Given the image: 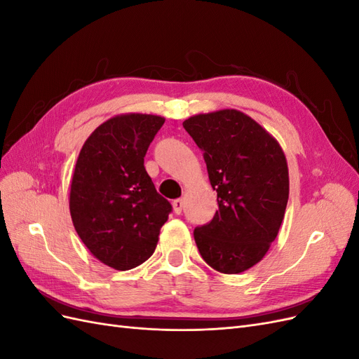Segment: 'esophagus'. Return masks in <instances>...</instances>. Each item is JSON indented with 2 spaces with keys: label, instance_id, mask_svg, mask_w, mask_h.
I'll use <instances>...</instances> for the list:
<instances>
[{
  "label": "esophagus",
  "instance_id": "34e87169",
  "mask_svg": "<svg viewBox=\"0 0 359 359\" xmlns=\"http://www.w3.org/2000/svg\"><path fill=\"white\" fill-rule=\"evenodd\" d=\"M172 206H173V211H175V214H181L184 202H182V199H175L172 202Z\"/></svg>",
  "mask_w": 359,
  "mask_h": 359
}]
</instances>
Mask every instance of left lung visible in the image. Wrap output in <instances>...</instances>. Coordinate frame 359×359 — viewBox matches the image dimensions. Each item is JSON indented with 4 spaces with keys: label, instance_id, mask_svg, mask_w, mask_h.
<instances>
[{
    "label": "left lung",
    "instance_id": "left-lung-1",
    "mask_svg": "<svg viewBox=\"0 0 359 359\" xmlns=\"http://www.w3.org/2000/svg\"><path fill=\"white\" fill-rule=\"evenodd\" d=\"M203 153L219 210L194 229L203 260L224 274L252 268L266 255L289 199L287 163L277 140L235 109L182 123Z\"/></svg>",
    "mask_w": 359,
    "mask_h": 359
}]
</instances>
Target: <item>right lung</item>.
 <instances>
[{
  "instance_id": "right-lung-1",
  "label": "right lung",
  "mask_w": 359,
  "mask_h": 359,
  "mask_svg": "<svg viewBox=\"0 0 359 359\" xmlns=\"http://www.w3.org/2000/svg\"><path fill=\"white\" fill-rule=\"evenodd\" d=\"M165 118L127 114L107 119L83 144L72 180L70 214L90 252L118 271L154 253L172 212L157 193L144 157Z\"/></svg>"
}]
</instances>
